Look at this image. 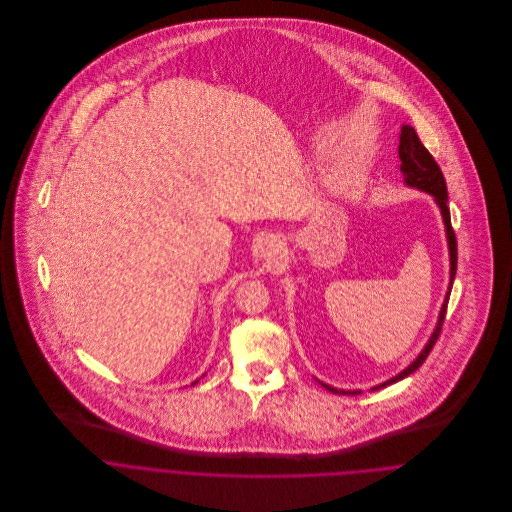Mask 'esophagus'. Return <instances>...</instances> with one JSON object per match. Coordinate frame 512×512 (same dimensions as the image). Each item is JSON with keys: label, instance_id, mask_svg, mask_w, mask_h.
Returning a JSON list of instances; mask_svg holds the SVG:
<instances>
[{"label": "esophagus", "instance_id": "1", "mask_svg": "<svg viewBox=\"0 0 512 512\" xmlns=\"http://www.w3.org/2000/svg\"><path fill=\"white\" fill-rule=\"evenodd\" d=\"M264 250H266L268 254L278 252V242H276V240H272V238H270V240H266V242H264Z\"/></svg>", "mask_w": 512, "mask_h": 512}]
</instances>
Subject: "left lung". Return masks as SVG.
Listing matches in <instances>:
<instances>
[{
    "label": "left lung",
    "instance_id": "left-lung-1",
    "mask_svg": "<svg viewBox=\"0 0 512 512\" xmlns=\"http://www.w3.org/2000/svg\"><path fill=\"white\" fill-rule=\"evenodd\" d=\"M398 155H400V171L404 175V183L408 187H414V189H420V191H426L430 193L436 203H438L439 211H441V219L445 224V236H447V246H449V292L443 299V305L439 309V319L428 345L424 347V351L416 357V361L412 365L406 366L400 374L392 376L390 380L382 382V384H376L372 386V390H380L388 384H394L406 376H410L412 372H416L420 366L424 365V361L428 359V355L432 353L436 341H438L439 333H441V325H443V319H445V311H447V301H449V293H451V286H453V280H455V270H457V240H455V232L451 228V217H449V209H447V187H445V179H443V173L439 169L436 159L432 157V153L424 147V144L420 142L416 130L412 126H402V134H400V146H398ZM329 392H335V394H351V396H357L361 394V390H337L329 384H323Z\"/></svg>",
    "mask_w": 512,
    "mask_h": 512
}]
</instances>
